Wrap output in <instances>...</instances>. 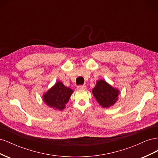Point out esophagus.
Wrapping results in <instances>:
<instances>
[{"label": "esophagus", "mask_w": 158, "mask_h": 158, "mask_svg": "<svg viewBox=\"0 0 158 158\" xmlns=\"http://www.w3.org/2000/svg\"><path fill=\"white\" fill-rule=\"evenodd\" d=\"M78 89H86V86L85 85H78L77 86Z\"/></svg>", "instance_id": "34e87169"}]
</instances>
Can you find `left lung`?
I'll return each mask as SVG.
<instances>
[{
    "label": "left lung",
    "mask_w": 158,
    "mask_h": 158,
    "mask_svg": "<svg viewBox=\"0 0 158 158\" xmlns=\"http://www.w3.org/2000/svg\"><path fill=\"white\" fill-rule=\"evenodd\" d=\"M92 94L98 103L103 108H109L117 102L119 90L108 84L106 80H98Z\"/></svg>",
    "instance_id": "obj_1"
}]
</instances>
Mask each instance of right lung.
I'll use <instances>...</instances> for the list:
<instances>
[{"instance_id":"1","label":"right lung","mask_w":158,"mask_h":158,"mask_svg":"<svg viewBox=\"0 0 158 158\" xmlns=\"http://www.w3.org/2000/svg\"><path fill=\"white\" fill-rule=\"evenodd\" d=\"M73 93V89L59 81L43 95V100L49 107L60 111L65 108Z\"/></svg>"}]
</instances>
